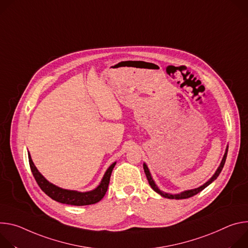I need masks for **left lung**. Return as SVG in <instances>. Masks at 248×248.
I'll return each instance as SVG.
<instances>
[{
  "label": "left lung",
  "instance_id": "1",
  "mask_svg": "<svg viewBox=\"0 0 248 248\" xmlns=\"http://www.w3.org/2000/svg\"><path fill=\"white\" fill-rule=\"evenodd\" d=\"M228 149H229V148H227V150H226V154H225V155H224V158H223V160H222L221 164H219L218 169L217 170L216 173L213 175V177H212L208 182H206L204 185H202V186H200V187H198V188H196V189H192V190L184 191V192H182V193H180V194L171 195V194L164 193V192H161V191L157 188V186L155 185V183L154 182V180H153V178H152V176H151V173H150V171H149V169H148V167L146 166V163H144V170H145V173H146L147 179H148L149 184L151 185V187H152V188L156 192V193L160 194L162 197H164V198H169V199H187V198H190V197H192V196H194V195L198 194L199 192H201V191H202L203 189H205L208 185H210L214 180H216V179H217V177L219 175V173H221V171H222V170H223V168H224V166H225L226 158H227V155H228Z\"/></svg>",
  "mask_w": 248,
  "mask_h": 248
}]
</instances>
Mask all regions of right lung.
<instances>
[{
	"instance_id": "add662e5",
	"label": "right lung",
	"mask_w": 248,
	"mask_h": 248,
	"mask_svg": "<svg viewBox=\"0 0 248 248\" xmlns=\"http://www.w3.org/2000/svg\"><path fill=\"white\" fill-rule=\"evenodd\" d=\"M29 161H30V167H31V172L38 186L41 188V190L46 195H48L51 199L57 202L68 204V205H74V206H86V205H92L99 202L106 193L108 184L110 181V176H111V172L116 164V162H114L109 167V169L106 170L97 188H95L93 191L81 193V192H78V191L62 189L48 182L35 168L34 163L31 157V155H29Z\"/></svg>"
}]
</instances>
